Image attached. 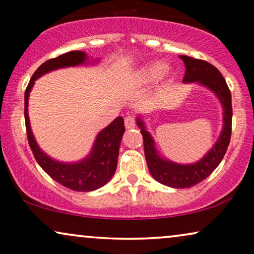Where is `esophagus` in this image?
Listing matches in <instances>:
<instances>
[{
    "mask_svg": "<svg viewBox=\"0 0 254 254\" xmlns=\"http://www.w3.org/2000/svg\"><path fill=\"white\" fill-rule=\"evenodd\" d=\"M125 126L126 128H134L135 127V117L134 116H127L125 118Z\"/></svg>",
    "mask_w": 254,
    "mask_h": 254,
    "instance_id": "esophagus-1",
    "label": "esophagus"
}]
</instances>
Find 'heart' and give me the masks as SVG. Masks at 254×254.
Here are the masks:
<instances>
[{
    "label": "heart",
    "instance_id": "heart-1",
    "mask_svg": "<svg viewBox=\"0 0 254 254\" xmlns=\"http://www.w3.org/2000/svg\"><path fill=\"white\" fill-rule=\"evenodd\" d=\"M165 71V64H162V62H154V64H150L147 65L143 70L141 71L140 77L142 81L144 82H151L161 77L163 72Z\"/></svg>",
    "mask_w": 254,
    "mask_h": 254
}]
</instances>
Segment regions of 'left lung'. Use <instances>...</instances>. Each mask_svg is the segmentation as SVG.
Masks as SVG:
<instances>
[{
  "label": "left lung",
  "instance_id": "1",
  "mask_svg": "<svg viewBox=\"0 0 254 254\" xmlns=\"http://www.w3.org/2000/svg\"><path fill=\"white\" fill-rule=\"evenodd\" d=\"M180 59L184 61L186 67L183 81L185 83L199 82L200 84L206 85L211 91L216 93L223 105L224 126L220 138L216 141L213 149L201 161L189 165L176 164V163L165 161L159 157L155 149L154 140L150 134L145 130L143 123L137 119V125L141 128V134L143 136L144 155L151 176L163 185L175 187V189H189L211 175V172L223 159L231 137L232 105L230 90L216 67L207 61L190 58L186 55H180Z\"/></svg>",
  "mask_w": 254,
  "mask_h": 254
}]
</instances>
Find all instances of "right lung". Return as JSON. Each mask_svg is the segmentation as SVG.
Returning a JSON list of instances; mask_svg holds the SVG:
<instances>
[{"label": "right lung", "mask_w": 254, "mask_h": 254, "mask_svg": "<svg viewBox=\"0 0 254 254\" xmlns=\"http://www.w3.org/2000/svg\"><path fill=\"white\" fill-rule=\"evenodd\" d=\"M85 60L86 54L79 51H71L61 54L58 58L50 59L34 71L24 95V100H25L24 117H25L27 141H29L34 158L52 179L61 184L62 186L72 190H77V192L95 190L105 185L113 177L117 169L121 137L125 133L124 118L118 117L105 129L100 131L88 158L79 163H74V164H64L48 157L36 143L30 128L29 116H27V100H29V93L34 81L41 75L58 68L81 64Z\"/></svg>", "instance_id": "obj_1"}]
</instances>
